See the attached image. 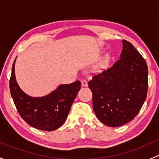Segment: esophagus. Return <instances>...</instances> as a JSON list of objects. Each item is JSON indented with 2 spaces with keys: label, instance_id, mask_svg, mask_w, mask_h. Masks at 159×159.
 <instances>
[{
  "label": "esophagus",
  "instance_id": "1",
  "mask_svg": "<svg viewBox=\"0 0 159 159\" xmlns=\"http://www.w3.org/2000/svg\"><path fill=\"white\" fill-rule=\"evenodd\" d=\"M81 86L82 87L88 86V82H87L86 80H82V81H81Z\"/></svg>",
  "mask_w": 159,
  "mask_h": 159
}]
</instances>
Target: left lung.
Masks as SVG:
<instances>
[{
	"label": "left lung",
	"mask_w": 159,
	"mask_h": 159,
	"mask_svg": "<svg viewBox=\"0 0 159 159\" xmlns=\"http://www.w3.org/2000/svg\"><path fill=\"white\" fill-rule=\"evenodd\" d=\"M120 58L111 68L94 75L88 81L97 117L117 127L135 118L146 99L148 67L134 46L123 40Z\"/></svg>",
	"instance_id": "8db88e82"
}]
</instances>
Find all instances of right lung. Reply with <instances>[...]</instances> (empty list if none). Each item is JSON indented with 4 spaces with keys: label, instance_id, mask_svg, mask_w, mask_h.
I'll use <instances>...</instances> for the list:
<instances>
[{
    "label": "right lung",
    "instance_id": "1",
    "mask_svg": "<svg viewBox=\"0 0 159 159\" xmlns=\"http://www.w3.org/2000/svg\"><path fill=\"white\" fill-rule=\"evenodd\" d=\"M15 61L12 66L10 91L18 113L26 123L44 131H53L63 125L77 93L81 82L61 84L46 96L33 98L25 93L18 85L14 73Z\"/></svg>",
    "mask_w": 159,
    "mask_h": 159
}]
</instances>
